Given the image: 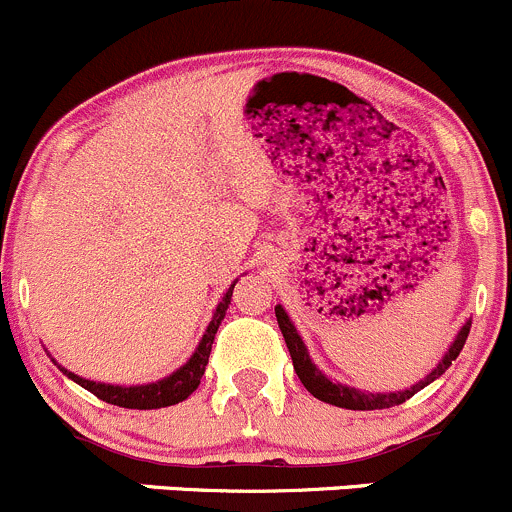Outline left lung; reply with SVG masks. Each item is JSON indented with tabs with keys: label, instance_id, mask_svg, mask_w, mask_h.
<instances>
[{
	"label": "left lung",
	"instance_id": "left-lung-1",
	"mask_svg": "<svg viewBox=\"0 0 512 512\" xmlns=\"http://www.w3.org/2000/svg\"><path fill=\"white\" fill-rule=\"evenodd\" d=\"M276 318H278V328H281V333H283V340H286V345H288V352H291L293 370H295V374H298L300 382H303V387L308 389L315 399H320V402L333 404V407H342V409H357V412H370V409H389V407H397V404L407 402L409 397H414L416 392H421L426 384H431L434 379H439L441 374L449 370L451 362L456 360L458 352H461L463 345H466L468 333H471V320H466V323H463V328L458 330L456 340L451 342L449 352L441 357L439 365L426 374L421 382H416L414 387L402 389V392H362V389L333 382V379L325 377V374L313 365L303 337L298 335V330H295V325L291 323V318H288V313L281 308V305H276Z\"/></svg>",
	"mask_w": 512,
	"mask_h": 512
}]
</instances>
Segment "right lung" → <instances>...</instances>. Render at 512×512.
<instances>
[{
  "instance_id": "right-lung-1",
  "label": "right lung",
  "mask_w": 512,
  "mask_h": 512,
  "mask_svg": "<svg viewBox=\"0 0 512 512\" xmlns=\"http://www.w3.org/2000/svg\"><path fill=\"white\" fill-rule=\"evenodd\" d=\"M236 281L231 283L229 291L224 293L221 303L214 310V318L212 323L207 325V333L202 335L199 340L197 350L194 355L179 367L177 372H172L170 377L165 379H157V382L150 384H138V387H118V384H103V382H91L86 377H78V374L68 372L66 367L59 365V370L66 374L68 379H73L76 384H81L83 389H88L91 394H96L98 399L103 402L115 404V407H125V409H162V407H172V404L184 402L194 389L199 387L202 382V374L207 370V362H209V352H212L214 345V335H217L221 320H224L226 308L231 303V293H234Z\"/></svg>"
}]
</instances>
